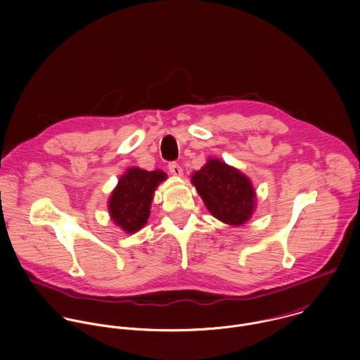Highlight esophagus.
<instances>
[{"label":"esophagus","mask_w":360,"mask_h":360,"mask_svg":"<svg viewBox=\"0 0 360 360\" xmlns=\"http://www.w3.org/2000/svg\"><path fill=\"white\" fill-rule=\"evenodd\" d=\"M168 169H169V172H171L172 175H175V176H182V174H184L182 167H181L179 164H176V162H169V164H168Z\"/></svg>","instance_id":"1"}]
</instances>
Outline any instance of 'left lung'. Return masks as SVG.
I'll return each mask as SVG.
<instances>
[{"label": "left lung", "mask_w": 360, "mask_h": 360, "mask_svg": "<svg viewBox=\"0 0 360 360\" xmlns=\"http://www.w3.org/2000/svg\"><path fill=\"white\" fill-rule=\"evenodd\" d=\"M191 181L207 210L221 222L240 226L252 217L257 193L250 178L238 168L210 158Z\"/></svg>", "instance_id": "left-lung-1"}]
</instances>
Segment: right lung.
I'll use <instances>...</instances> for the list:
<instances>
[{
    "mask_svg": "<svg viewBox=\"0 0 360 360\" xmlns=\"http://www.w3.org/2000/svg\"><path fill=\"white\" fill-rule=\"evenodd\" d=\"M165 179L167 174L161 169L128 168L121 175L108 201L109 215L115 225L128 235L142 229L150 215L155 192Z\"/></svg>",
    "mask_w": 360,
    "mask_h": 360,
    "instance_id": "obj_1",
    "label": "right lung"
}]
</instances>
